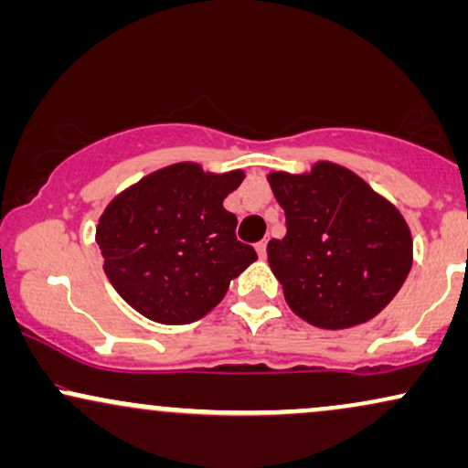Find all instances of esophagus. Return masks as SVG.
<instances>
[{"instance_id":"34e87169","label":"esophagus","mask_w":468,"mask_h":468,"mask_svg":"<svg viewBox=\"0 0 468 468\" xmlns=\"http://www.w3.org/2000/svg\"><path fill=\"white\" fill-rule=\"evenodd\" d=\"M266 244H268V239H261V241H257V246H255L257 255H260L261 260H264V257H266Z\"/></svg>"}]
</instances>
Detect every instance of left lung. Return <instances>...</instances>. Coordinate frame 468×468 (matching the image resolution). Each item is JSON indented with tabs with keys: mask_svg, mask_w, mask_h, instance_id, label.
I'll return each mask as SVG.
<instances>
[{
	"mask_svg": "<svg viewBox=\"0 0 468 468\" xmlns=\"http://www.w3.org/2000/svg\"><path fill=\"white\" fill-rule=\"evenodd\" d=\"M286 235L268 241V264L294 314L341 330L374 319L411 268V233L388 200L346 166L268 176Z\"/></svg>",
	"mask_w": 468,
	"mask_h": 468,
	"instance_id": "obj_1",
	"label": "left lung"
}]
</instances>
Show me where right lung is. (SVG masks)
Returning <instances> with one entry per match:
<instances>
[{"instance_id":"1","label":"right lung","mask_w":468,"mask_h":468,"mask_svg":"<svg viewBox=\"0 0 468 468\" xmlns=\"http://www.w3.org/2000/svg\"><path fill=\"white\" fill-rule=\"evenodd\" d=\"M241 180V171L213 176L180 163L112 200L96 241L107 279L133 310L182 325L222 302L230 279L257 260L235 235L238 218L222 207Z\"/></svg>"}]
</instances>
